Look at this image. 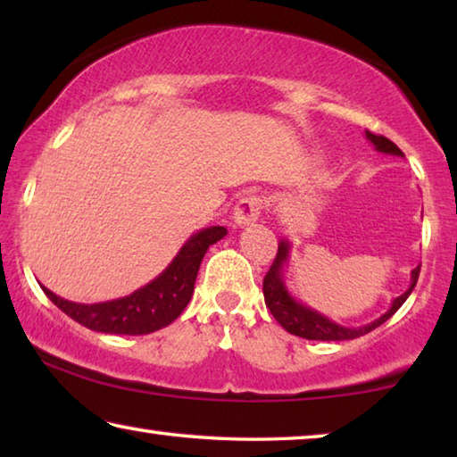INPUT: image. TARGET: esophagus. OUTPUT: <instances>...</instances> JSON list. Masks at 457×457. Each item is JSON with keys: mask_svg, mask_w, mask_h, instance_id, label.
<instances>
[{"mask_svg": "<svg viewBox=\"0 0 457 457\" xmlns=\"http://www.w3.org/2000/svg\"><path fill=\"white\" fill-rule=\"evenodd\" d=\"M262 210H264V201L256 195H245L237 201L236 210H234V221L236 226L245 228L252 226L253 221H258Z\"/></svg>", "mask_w": 457, "mask_h": 457, "instance_id": "34e87169", "label": "esophagus"}]
</instances>
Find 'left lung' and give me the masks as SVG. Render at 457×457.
<instances>
[{"label":"left lung","mask_w":457,"mask_h":457,"mask_svg":"<svg viewBox=\"0 0 457 457\" xmlns=\"http://www.w3.org/2000/svg\"><path fill=\"white\" fill-rule=\"evenodd\" d=\"M365 137L369 143H373V146L378 153L395 154V157H405L403 151H401L395 143H391L386 137L373 135L370 130H365ZM290 247L292 245L288 239H280V244H278L276 260H274V264L270 266L268 274L264 278V300H266V306L270 308V312H272L274 319L280 322V327L284 330H288L290 335H296L300 338L353 340V338L367 335V332L375 330L377 327H381L385 320H389L391 316L395 314L401 306H403V303L409 298V294H411L415 288L417 278H420L421 266H417L411 270V284H409V288L401 294V296L393 300L389 311L378 316V319H375L373 322L362 324V327H343V324L330 320L328 316H324L319 311H314V308L300 303V300L294 298L288 292V288H286L284 268H286V264H288Z\"/></svg>","instance_id":"8db88e82"}]
</instances>
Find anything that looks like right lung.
<instances>
[{"instance_id": "add662e5", "label": "right lung", "mask_w": 457, "mask_h": 457, "mask_svg": "<svg viewBox=\"0 0 457 457\" xmlns=\"http://www.w3.org/2000/svg\"><path fill=\"white\" fill-rule=\"evenodd\" d=\"M226 234L228 229L223 226L195 231L177 252L171 264L154 280L117 300L79 304L56 296L46 286H42V290L62 312L90 330L106 332V335H149L169 327L185 311L195 288L201 260L210 245L220 242Z\"/></svg>"}]
</instances>
